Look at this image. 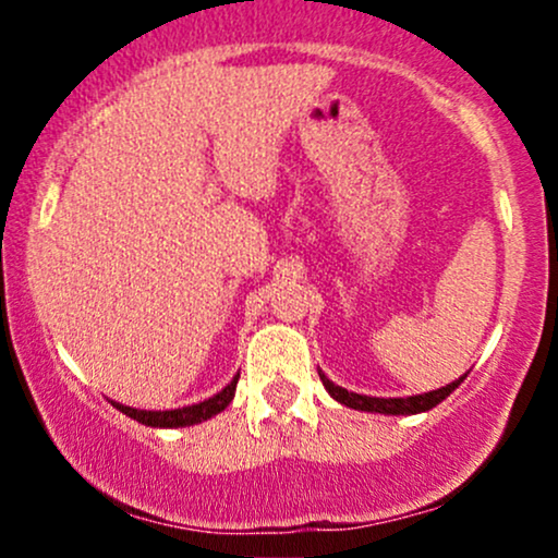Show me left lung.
I'll use <instances>...</instances> for the list:
<instances>
[{"label":"left lung","instance_id":"left-lung-1","mask_svg":"<svg viewBox=\"0 0 558 558\" xmlns=\"http://www.w3.org/2000/svg\"><path fill=\"white\" fill-rule=\"evenodd\" d=\"M466 373L459 377V380L448 383V386L438 388V390H427V393H420V396H403V399H380V396H364V393H354V390H345L341 386H336V383L330 380L328 375L319 369V380H323V386L328 393L336 399L338 403H343V407L349 409H356V412H373V414H420V412H427V409L438 407L440 401L448 399V396L453 393L459 386L464 383Z\"/></svg>","mask_w":558,"mask_h":558}]
</instances>
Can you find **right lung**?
<instances>
[{
  "label": "right lung",
  "mask_w": 558,
  "mask_h": 558,
  "mask_svg": "<svg viewBox=\"0 0 558 558\" xmlns=\"http://www.w3.org/2000/svg\"><path fill=\"white\" fill-rule=\"evenodd\" d=\"M235 383H239V375L228 383L220 393H215L213 399H204L198 403H191V407H181V409H162V412H149V409H133L125 407V403L112 401L114 409L125 414V417L141 422L146 427H189V425H198L204 420H213L215 414H220L222 409L233 401L235 396Z\"/></svg>",
  "instance_id": "right-lung-1"
}]
</instances>
